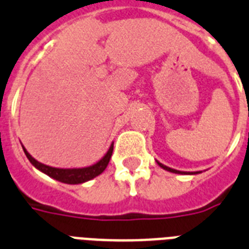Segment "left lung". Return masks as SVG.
<instances>
[{
	"label": "left lung",
	"mask_w": 249,
	"mask_h": 249,
	"mask_svg": "<svg viewBox=\"0 0 249 249\" xmlns=\"http://www.w3.org/2000/svg\"><path fill=\"white\" fill-rule=\"evenodd\" d=\"M157 163H158V166L160 167H162L163 170L168 171V172H172V173H178V175H197V173H201L200 171H197V172H182V171L173 170V168H171V167H167V166H164V164H162L160 162H158V160H157Z\"/></svg>",
	"instance_id": "8db88e82"
}]
</instances>
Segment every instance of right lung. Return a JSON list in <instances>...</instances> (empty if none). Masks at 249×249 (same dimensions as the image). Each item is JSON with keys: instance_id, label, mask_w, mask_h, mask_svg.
Wrapping results in <instances>:
<instances>
[{"instance_id": "obj_1", "label": "right lung", "mask_w": 249, "mask_h": 249, "mask_svg": "<svg viewBox=\"0 0 249 249\" xmlns=\"http://www.w3.org/2000/svg\"><path fill=\"white\" fill-rule=\"evenodd\" d=\"M22 149H24L25 154L28 157V160H30V163L36 170L45 173V175H48L52 178L57 179L59 182L68 183V185H78V183L87 182L89 179L95 178L96 176H99V175H101L105 171L108 162H110V158H111L112 150H114V143H111L106 154L102 157L99 162H96L92 166L83 167V168H57V167L47 166V164L37 162L34 157H31V154L25 149L24 145H22Z\"/></svg>"}]
</instances>
